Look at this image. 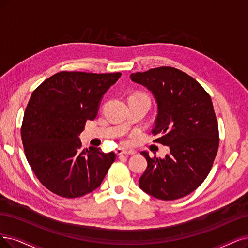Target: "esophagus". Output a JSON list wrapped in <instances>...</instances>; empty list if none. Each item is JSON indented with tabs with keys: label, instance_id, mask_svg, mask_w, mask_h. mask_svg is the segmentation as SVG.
<instances>
[{
	"label": "esophagus",
	"instance_id": "1",
	"mask_svg": "<svg viewBox=\"0 0 248 248\" xmlns=\"http://www.w3.org/2000/svg\"><path fill=\"white\" fill-rule=\"evenodd\" d=\"M115 152H116L117 155H132V154L135 153V152L132 151V150H124V149H123V148H117V149L115 150Z\"/></svg>",
	"mask_w": 248,
	"mask_h": 248
}]
</instances>
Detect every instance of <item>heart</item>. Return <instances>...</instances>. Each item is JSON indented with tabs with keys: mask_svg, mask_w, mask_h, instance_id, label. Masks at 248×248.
<instances>
[{
	"mask_svg": "<svg viewBox=\"0 0 248 248\" xmlns=\"http://www.w3.org/2000/svg\"><path fill=\"white\" fill-rule=\"evenodd\" d=\"M142 95H144V94H142Z\"/></svg>",
	"mask_w": 248,
	"mask_h": 248,
	"instance_id": "heart-1",
	"label": "heart"
}]
</instances>
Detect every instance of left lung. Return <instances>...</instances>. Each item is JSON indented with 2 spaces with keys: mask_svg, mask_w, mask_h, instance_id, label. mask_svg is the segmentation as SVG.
I'll list each match as a JSON object with an SVG mask.
<instances>
[{
  "mask_svg": "<svg viewBox=\"0 0 248 248\" xmlns=\"http://www.w3.org/2000/svg\"><path fill=\"white\" fill-rule=\"evenodd\" d=\"M133 81L152 92L157 103L154 141L170 146L163 159L142 155L147 168L139 180L146 193L175 200L196 190L212 170L218 149V126L212 99L198 81L170 66L132 73Z\"/></svg>",
  "mask_w": 248,
  "mask_h": 248,
  "instance_id": "obj_1",
  "label": "left lung"
}]
</instances>
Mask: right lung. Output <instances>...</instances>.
<instances>
[{"mask_svg": "<svg viewBox=\"0 0 248 248\" xmlns=\"http://www.w3.org/2000/svg\"><path fill=\"white\" fill-rule=\"evenodd\" d=\"M121 76L60 71L32 92L21 125L22 144L34 175L54 194L77 198L90 193L115 160L114 152L82 150L78 135Z\"/></svg>", "mask_w": 248, "mask_h": 248, "instance_id": "1", "label": "right lung"}]
</instances>
